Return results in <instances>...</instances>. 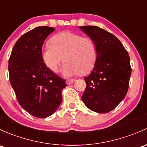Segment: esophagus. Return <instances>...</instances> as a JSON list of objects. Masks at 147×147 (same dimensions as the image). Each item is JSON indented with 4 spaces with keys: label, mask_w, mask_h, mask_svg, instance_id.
<instances>
[{
    "label": "esophagus",
    "mask_w": 147,
    "mask_h": 147,
    "mask_svg": "<svg viewBox=\"0 0 147 147\" xmlns=\"http://www.w3.org/2000/svg\"><path fill=\"white\" fill-rule=\"evenodd\" d=\"M74 82H75V80H67V81H66V84H67V85H69V84H72Z\"/></svg>",
    "instance_id": "esophagus-1"
}]
</instances>
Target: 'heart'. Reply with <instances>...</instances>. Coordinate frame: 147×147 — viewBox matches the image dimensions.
Segmentation results:
<instances>
[{
	"label": "heart",
	"instance_id": "1",
	"mask_svg": "<svg viewBox=\"0 0 147 147\" xmlns=\"http://www.w3.org/2000/svg\"><path fill=\"white\" fill-rule=\"evenodd\" d=\"M51 45L42 48L44 63L53 72H58L63 61L65 62L62 73L65 77L85 75L95 65L97 47L91 37L72 32H63L51 38Z\"/></svg>",
	"mask_w": 147,
	"mask_h": 147
}]
</instances>
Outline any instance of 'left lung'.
Returning a JSON list of instances; mask_svg holds the SVG:
<instances>
[{"mask_svg": "<svg viewBox=\"0 0 147 147\" xmlns=\"http://www.w3.org/2000/svg\"><path fill=\"white\" fill-rule=\"evenodd\" d=\"M80 28L95 41L97 58L92 72L84 79L82 99L90 110L106 113L123 101L127 92L131 66L126 49L116 36L96 26Z\"/></svg>", "mask_w": 147, "mask_h": 147, "instance_id": "obj_1", "label": "left lung"}]
</instances>
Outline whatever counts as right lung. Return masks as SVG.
I'll use <instances>...</instances> for the list:
<instances>
[{
  "label": "right lung",
  "mask_w": 147,
  "mask_h": 147,
  "mask_svg": "<svg viewBox=\"0 0 147 147\" xmlns=\"http://www.w3.org/2000/svg\"><path fill=\"white\" fill-rule=\"evenodd\" d=\"M54 31L38 27L23 34L12 49L8 61L10 82L20 105L39 118L50 116L62 102L65 81L46 67L41 49Z\"/></svg>",
  "instance_id": "1"
}]
</instances>
